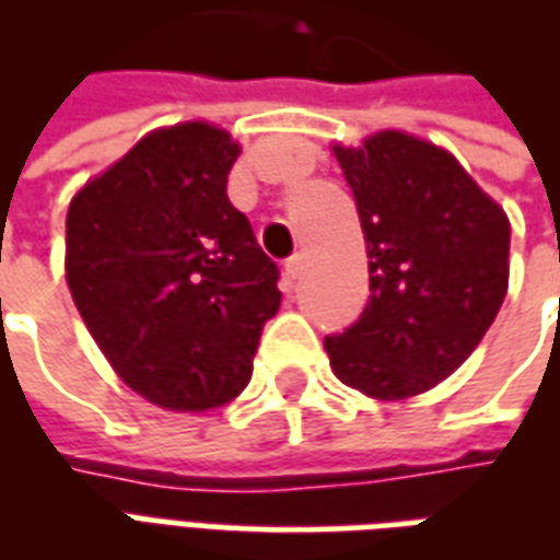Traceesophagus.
I'll use <instances>...</instances> for the list:
<instances>
[{
  "label": "esophagus",
  "mask_w": 560,
  "mask_h": 560,
  "mask_svg": "<svg viewBox=\"0 0 560 560\" xmlns=\"http://www.w3.org/2000/svg\"><path fill=\"white\" fill-rule=\"evenodd\" d=\"M303 269H305V255H293L288 264H284V276H288V281H296L300 276H303Z\"/></svg>",
  "instance_id": "34e87169"
}]
</instances>
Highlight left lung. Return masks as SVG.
<instances>
[{
	"label": "left lung",
	"mask_w": 560,
	"mask_h": 560,
	"mask_svg": "<svg viewBox=\"0 0 560 560\" xmlns=\"http://www.w3.org/2000/svg\"><path fill=\"white\" fill-rule=\"evenodd\" d=\"M369 252V303L324 348L341 384L405 399L453 375L506 293L510 221L450 152L401 131L336 147Z\"/></svg>",
	"instance_id": "8db88e82"
}]
</instances>
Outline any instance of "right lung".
Instances as JSON below:
<instances>
[{
	"label": "right lung",
	"mask_w": 560,
	"mask_h": 560,
	"mask_svg": "<svg viewBox=\"0 0 560 560\" xmlns=\"http://www.w3.org/2000/svg\"><path fill=\"white\" fill-rule=\"evenodd\" d=\"M240 155L207 122L161 128L80 188L66 279L116 375L171 411L228 405L252 381L279 267L228 200Z\"/></svg>",
	"instance_id": "add662e5"
}]
</instances>
